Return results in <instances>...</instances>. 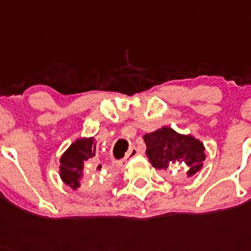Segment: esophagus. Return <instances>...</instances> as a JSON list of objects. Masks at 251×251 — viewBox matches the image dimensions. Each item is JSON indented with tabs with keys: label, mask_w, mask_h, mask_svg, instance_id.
Returning <instances> with one entry per match:
<instances>
[{
	"label": "esophagus",
	"mask_w": 251,
	"mask_h": 251,
	"mask_svg": "<svg viewBox=\"0 0 251 251\" xmlns=\"http://www.w3.org/2000/svg\"><path fill=\"white\" fill-rule=\"evenodd\" d=\"M138 154H139V149L138 148H131L129 151H127V154H126V159L135 157V155H138Z\"/></svg>",
	"instance_id": "34e87169"
}]
</instances>
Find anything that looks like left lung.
I'll list each match as a JSON object with an SVG mask.
<instances>
[{
    "label": "left lung",
    "instance_id": "1",
    "mask_svg": "<svg viewBox=\"0 0 251 251\" xmlns=\"http://www.w3.org/2000/svg\"><path fill=\"white\" fill-rule=\"evenodd\" d=\"M143 138L147 145L145 154L157 170L171 172L175 166H180L187 177H191L203 168L205 147L195 136L162 126Z\"/></svg>",
    "mask_w": 251,
    "mask_h": 251
}]
</instances>
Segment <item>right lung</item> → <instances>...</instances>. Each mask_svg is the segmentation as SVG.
I'll return each instance as SVG.
<instances>
[{
	"instance_id": "add662e5",
	"label": "right lung",
	"mask_w": 251,
	"mask_h": 251,
	"mask_svg": "<svg viewBox=\"0 0 251 251\" xmlns=\"http://www.w3.org/2000/svg\"><path fill=\"white\" fill-rule=\"evenodd\" d=\"M97 140L94 136L79 138L60 158V177L65 185L77 190L80 187L96 189L102 185V165L97 161ZM86 164H93L85 169Z\"/></svg>"
}]
</instances>
